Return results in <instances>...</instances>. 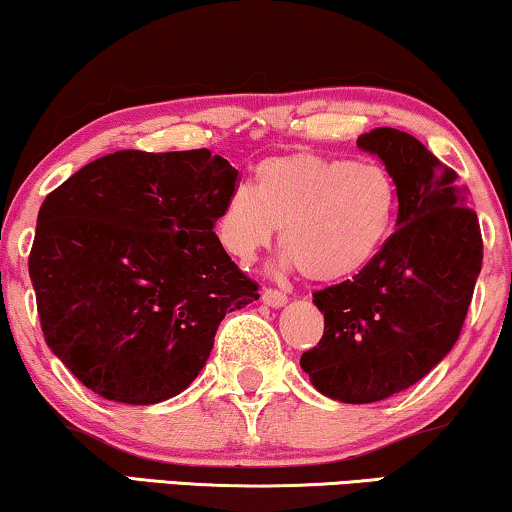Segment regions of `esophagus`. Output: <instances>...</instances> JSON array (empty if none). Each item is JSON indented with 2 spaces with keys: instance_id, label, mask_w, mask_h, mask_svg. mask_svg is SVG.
I'll return each mask as SVG.
<instances>
[{
  "instance_id": "34e87169",
  "label": "esophagus",
  "mask_w": 512,
  "mask_h": 512,
  "mask_svg": "<svg viewBox=\"0 0 512 512\" xmlns=\"http://www.w3.org/2000/svg\"><path fill=\"white\" fill-rule=\"evenodd\" d=\"M262 301L271 308H280V306L287 304V294L280 292V290H273V287H266V290L262 292Z\"/></svg>"
}]
</instances>
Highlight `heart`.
Returning a JSON list of instances; mask_svg holds the SVG:
<instances>
[{"label":"heart","instance_id":"obj_1","mask_svg":"<svg viewBox=\"0 0 512 512\" xmlns=\"http://www.w3.org/2000/svg\"><path fill=\"white\" fill-rule=\"evenodd\" d=\"M399 208L397 183L373 162L311 150L269 157L255 187L236 185L215 220V239L250 264L278 227L280 269H301L313 283H336L366 269L390 239Z\"/></svg>","mask_w":512,"mask_h":512}]
</instances>
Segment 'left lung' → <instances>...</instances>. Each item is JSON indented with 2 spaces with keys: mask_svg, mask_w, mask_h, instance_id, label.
Returning a JSON list of instances; mask_svg holds the SVG:
<instances>
[{
  "mask_svg": "<svg viewBox=\"0 0 512 512\" xmlns=\"http://www.w3.org/2000/svg\"><path fill=\"white\" fill-rule=\"evenodd\" d=\"M357 146L397 183V229L352 280L313 294L325 334L301 355V369L329 399L373 403L408 390L457 343L482 236L466 187L415 136L378 127Z\"/></svg>",
  "mask_w": 512,
  "mask_h": 512,
  "instance_id": "1",
  "label": "left lung"
}]
</instances>
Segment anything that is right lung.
I'll return each mask as SVG.
<instances>
[{"label":"right lung","instance_id":"add662e5","mask_svg":"<svg viewBox=\"0 0 512 512\" xmlns=\"http://www.w3.org/2000/svg\"><path fill=\"white\" fill-rule=\"evenodd\" d=\"M239 171L211 150H118L41 204L30 278L48 348L99 397L181 394L257 283L215 239Z\"/></svg>","mask_w":512,"mask_h":512}]
</instances>
